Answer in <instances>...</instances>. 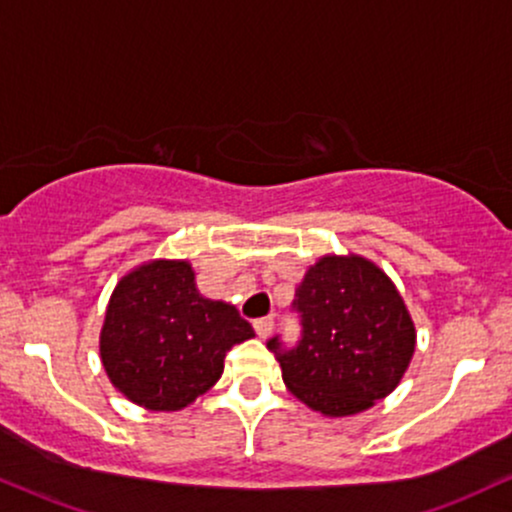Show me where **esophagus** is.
Returning a JSON list of instances; mask_svg holds the SVG:
<instances>
[{
	"instance_id": "1",
	"label": "esophagus",
	"mask_w": 512,
	"mask_h": 512,
	"mask_svg": "<svg viewBox=\"0 0 512 512\" xmlns=\"http://www.w3.org/2000/svg\"><path fill=\"white\" fill-rule=\"evenodd\" d=\"M252 326H255L257 336L269 338V336H272V331H274V319L272 317H262V319H257V322Z\"/></svg>"
}]
</instances>
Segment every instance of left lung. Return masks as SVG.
<instances>
[{"instance_id": "obj_1", "label": "left lung", "mask_w": 512, "mask_h": 512, "mask_svg": "<svg viewBox=\"0 0 512 512\" xmlns=\"http://www.w3.org/2000/svg\"><path fill=\"white\" fill-rule=\"evenodd\" d=\"M293 307L303 338L283 350L267 343L286 389L324 417L372 408L403 379L417 331L403 295L384 269L360 255H324L307 269Z\"/></svg>"}]
</instances>
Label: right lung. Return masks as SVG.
Segmentation results:
<instances>
[{"label":"right lung","instance_id":"1","mask_svg":"<svg viewBox=\"0 0 512 512\" xmlns=\"http://www.w3.org/2000/svg\"><path fill=\"white\" fill-rule=\"evenodd\" d=\"M255 336L224 300L197 291L188 260H150L116 283L100 331L114 389L152 412L195 403L224 374V357Z\"/></svg>","mask_w":512,"mask_h":512}]
</instances>
